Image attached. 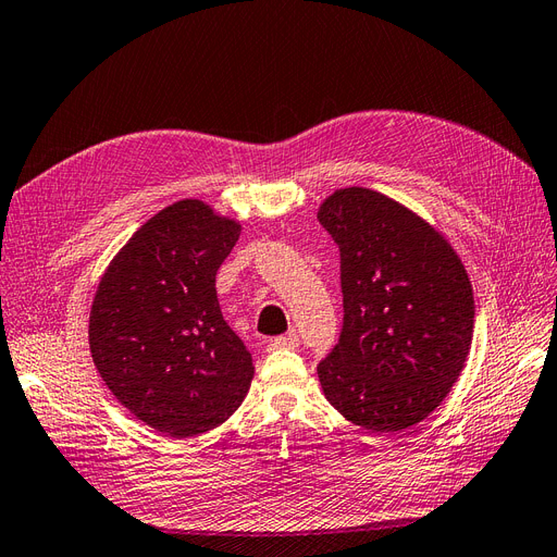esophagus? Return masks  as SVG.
I'll use <instances>...</instances> for the list:
<instances>
[{
    "label": "esophagus",
    "instance_id": "obj_1",
    "mask_svg": "<svg viewBox=\"0 0 557 557\" xmlns=\"http://www.w3.org/2000/svg\"><path fill=\"white\" fill-rule=\"evenodd\" d=\"M299 346V339L295 334H288V336H274L272 342H269V350H295Z\"/></svg>",
    "mask_w": 557,
    "mask_h": 557
}]
</instances>
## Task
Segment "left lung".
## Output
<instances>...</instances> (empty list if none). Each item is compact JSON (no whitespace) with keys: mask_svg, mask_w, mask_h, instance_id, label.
<instances>
[{"mask_svg":"<svg viewBox=\"0 0 557 557\" xmlns=\"http://www.w3.org/2000/svg\"><path fill=\"white\" fill-rule=\"evenodd\" d=\"M318 221L339 246L344 327L318 364L332 407L372 432L428 418L462 374L474 293L458 252L418 213L369 188L334 190Z\"/></svg>","mask_w":557,"mask_h":557,"instance_id":"1","label":"left lung"}]
</instances>
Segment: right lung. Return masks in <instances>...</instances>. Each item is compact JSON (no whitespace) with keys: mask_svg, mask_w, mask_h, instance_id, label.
Instances as JSON below:
<instances>
[{"mask_svg":"<svg viewBox=\"0 0 557 557\" xmlns=\"http://www.w3.org/2000/svg\"><path fill=\"white\" fill-rule=\"evenodd\" d=\"M239 234L234 218L181 199L132 234L97 285L88 325L97 372L129 413L174 440L225 423L256 374L215 295Z\"/></svg>","mask_w":557,"mask_h":557,"instance_id":"add662e5","label":"right lung"}]
</instances>
